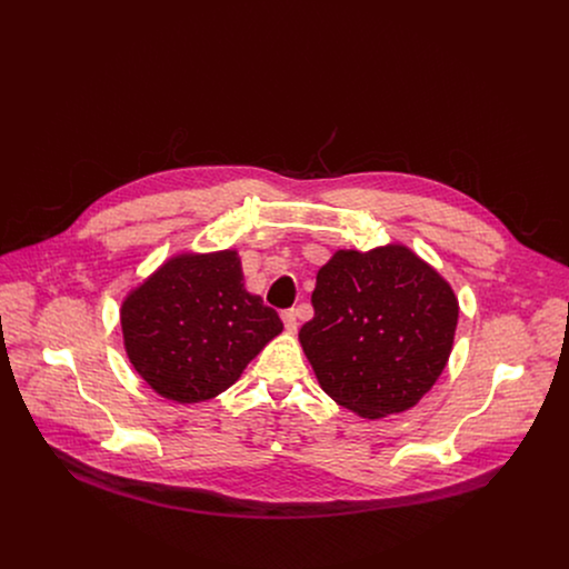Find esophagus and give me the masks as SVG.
I'll return each mask as SVG.
<instances>
[{
    "label": "esophagus",
    "instance_id": "1",
    "mask_svg": "<svg viewBox=\"0 0 569 569\" xmlns=\"http://www.w3.org/2000/svg\"><path fill=\"white\" fill-rule=\"evenodd\" d=\"M281 319H283V326H286V330L292 335V332H297V312L295 310H286L283 315H281Z\"/></svg>",
    "mask_w": 569,
    "mask_h": 569
}]
</instances>
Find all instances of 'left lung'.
Wrapping results in <instances>:
<instances>
[{"label": "left lung", "instance_id": "obj_1", "mask_svg": "<svg viewBox=\"0 0 569 569\" xmlns=\"http://www.w3.org/2000/svg\"><path fill=\"white\" fill-rule=\"evenodd\" d=\"M312 306L301 347L321 389L360 418L416 407L449 362L457 297L405 243L337 250L317 274Z\"/></svg>", "mask_w": 569, "mask_h": 569}]
</instances>
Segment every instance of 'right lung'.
Masks as SVG:
<instances>
[{
  "label": "right lung",
  "instance_id": "obj_1",
  "mask_svg": "<svg viewBox=\"0 0 569 569\" xmlns=\"http://www.w3.org/2000/svg\"><path fill=\"white\" fill-rule=\"evenodd\" d=\"M120 328L138 376L158 396L193 405L234 385L283 323L243 288L239 254L228 248L169 257L127 292Z\"/></svg>",
  "mask_w": 569,
  "mask_h": 569
}]
</instances>
